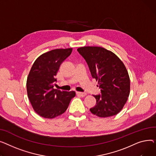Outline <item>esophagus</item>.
<instances>
[{
  "instance_id": "esophagus-1",
  "label": "esophagus",
  "mask_w": 156,
  "mask_h": 156,
  "mask_svg": "<svg viewBox=\"0 0 156 156\" xmlns=\"http://www.w3.org/2000/svg\"><path fill=\"white\" fill-rule=\"evenodd\" d=\"M76 94L80 96H82V97H84L86 95V93H80V92H76Z\"/></svg>"
}]
</instances>
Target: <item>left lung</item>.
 <instances>
[{"label":"left lung","mask_w":156,"mask_h":156,"mask_svg":"<svg viewBox=\"0 0 156 156\" xmlns=\"http://www.w3.org/2000/svg\"><path fill=\"white\" fill-rule=\"evenodd\" d=\"M88 64L92 77L98 82L101 94L93 95L96 105L90 112L101 118L120 113L130 94V81L123 62L112 51L100 47L77 49Z\"/></svg>","instance_id":"8db88e82"}]
</instances>
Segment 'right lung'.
I'll return each instance as SVG.
<instances>
[{
  "mask_svg": "<svg viewBox=\"0 0 156 156\" xmlns=\"http://www.w3.org/2000/svg\"><path fill=\"white\" fill-rule=\"evenodd\" d=\"M72 51V48H58L46 52L34 61L27 78L26 89L34 112L45 118H54L65 112L74 91L53 89L55 76L61 63Z\"/></svg>",
  "mask_w": 156,
  "mask_h": 156,
  "instance_id": "1",
  "label": "right lung"
}]
</instances>
